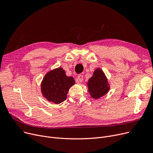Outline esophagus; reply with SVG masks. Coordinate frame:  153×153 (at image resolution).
Masks as SVG:
<instances>
[{
  "label": "esophagus",
  "instance_id": "1",
  "mask_svg": "<svg viewBox=\"0 0 153 153\" xmlns=\"http://www.w3.org/2000/svg\"><path fill=\"white\" fill-rule=\"evenodd\" d=\"M77 80L79 82H82L83 81V79H84V77H83V76L82 75H79L77 76Z\"/></svg>",
  "mask_w": 153,
  "mask_h": 153
}]
</instances>
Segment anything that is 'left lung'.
I'll use <instances>...</instances> for the list:
<instances>
[{"label": "left lung", "mask_w": 153, "mask_h": 153, "mask_svg": "<svg viewBox=\"0 0 153 153\" xmlns=\"http://www.w3.org/2000/svg\"><path fill=\"white\" fill-rule=\"evenodd\" d=\"M90 95L94 99H99L106 95L110 90V84L102 69L98 68L87 82Z\"/></svg>", "instance_id": "8db88e82"}]
</instances>
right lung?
<instances>
[{
    "mask_svg": "<svg viewBox=\"0 0 153 153\" xmlns=\"http://www.w3.org/2000/svg\"><path fill=\"white\" fill-rule=\"evenodd\" d=\"M75 83L74 78L67 76L65 70L59 67L46 73L40 84L41 93L47 101L59 104L66 100L70 87Z\"/></svg>",
    "mask_w": 153,
    "mask_h": 153,
    "instance_id": "1",
    "label": "right lung"
}]
</instances>
